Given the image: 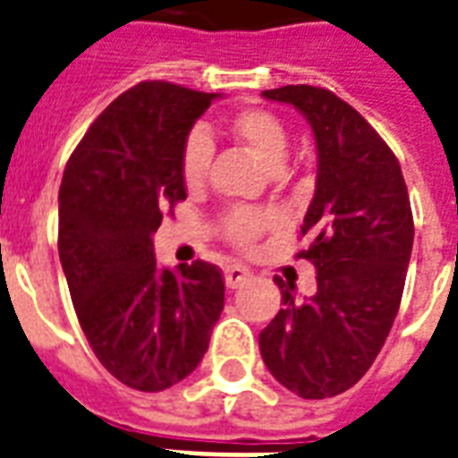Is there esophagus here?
I'll return each instance as SVG.
<instances>
[{
	"instance_id": "esophagus-1",
	"label": "esophagus",
	"mask_w": 458,
	"mask_h": 458,
	"mask_svg": "<svg viewBox=\"0 0 458 458\" xmlns=\"http://www.w3.org/2000/svg\"><path fill=\"white\" fill-rule=\"evenodd\" d=\"M248 279H250V269L246 265H229L225 269V282L229 289H239V286L246 284Z\"/></svg>"
}]
</instances>
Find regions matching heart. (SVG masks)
<instances>
[{"label": "heart", "mask_w": 458, "mask_h": 458, "mask_svg": "<svg viewBox=\"0 0 458 458\" xmlns=\"http://www.w3.org/2000/svg\"><path fill=\"white\" fill-rule=\"evenodd\" d=\"M226 136L253 152L262 165L277 172L289 148V126L277 112L265 107H246L233 112L225 123ZM212 145L203 133H191L181 150V179L191 191L200 189L210 169ZM277 225L272 212L253 208H233L219 219V232L232 246L250 248L262 233Z\"/></svg>", "instance_id": "1"}]
</instances>
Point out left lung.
I'll list each match as a JSON object with an SVG mask.
<instances>
[{"label": "left lung", "mask_w": 458, "mask_h": 458, "mask_svg": "<svg viewBox=\"0 0 458 458\" xmlns=\"http://www.w3.org/2000/svg\"><path fill=\"white\" fill-rule=\"evenodd\" d=\"M313 126L318 181L301 236L318 272V292L293 299L260 332V353L275 380L303 399L353 387L373 365L402 303L413 248V212L402 166L380 133L332 90L284 85L262 90Z\"/></svg>", "instance_id": "1"}]
</instances>
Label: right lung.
Listing matches in <instances>:
<instances>
[{
	"label": "right lung",
	"instance_id": "right-lung-1",
	"mask_svg": "<svg viewBox=\"0 0 458 458\" xmlns=\"http://www.w3.org/2000/svg\"><path fill=\"white\" fill-rule=\"evenodd\" d=\"M217 93L143 81L71 152L59 189V260L85 339L116 380L162 392L203 360L225 308L217 265L157 269L152 233L186 200L181 150Z\"/></svg>",
	"mask_w": 458,
	"mask_h": 458
}]
</instances>
